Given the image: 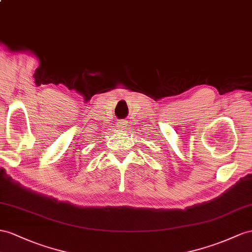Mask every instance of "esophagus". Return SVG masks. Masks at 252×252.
<instances>
[{
  "label": "esophagus",
  "instance_id": "esophagus-1",
  "mask_svg": "<svg viewBox=\"0 0 252 252\" xmlns=\"http://www.w3.org/2000/svg\"><path fill=\"white\" fill-rule=\"evenodd\" d=\"M126 121H125V120H120V121H118V124H117V127L118 128H121V130H126Z\"/></svg>",
  "mask_w": 252,
  "mask_h": 252
}]
</instances>
